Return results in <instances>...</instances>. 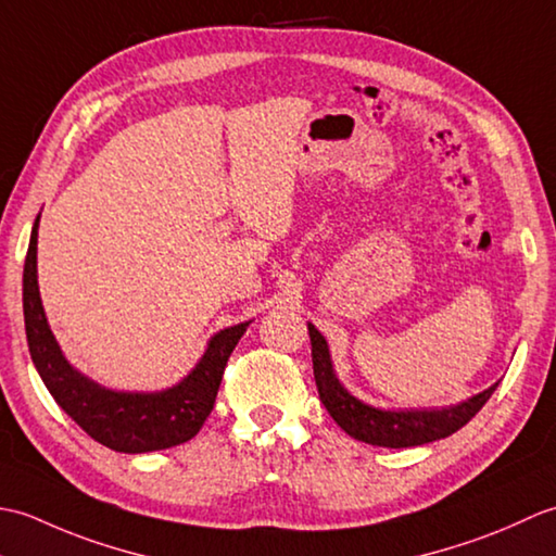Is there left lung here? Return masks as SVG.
I'll return each mask as SVG.
<instances>
[{
    "mask_svg": "<svg viewBox=\"0 0 556 556\" xmlns=\"http://www.w3.org/2000/svg\"><path fill=\"white\" fill-rule=\"evenodd\" d=\"M311 346H313V375L320 401L327 413L337 420V425L353 440L372 444L404 448L428 444L442 437L454 434L456 430L476 416V413L488 404L494 389L500 382L488 387L485 392L460 401L456 406L446 408H416V410H389L365 404L358 396H353L349 389L339 382L334 372L332 356H329L327 339L317 332V327L308 323Z\"/></svg>",
    "mask_w": 556,
    "mask_h": 556,
    "instance_id": "1",
    "label": "left lung"
}]
</instances>
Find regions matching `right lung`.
I'll return each instance as SVG.
<instances>
[{
	"mask_svg": "<svg viewBox=\"0 0 556 556\" xmlns=\"http://www.w3.org/2000/svg\"><path fill=\"white\" fill-rule=\"evenodd\" d=\"M38 227L33 224L23 267V317L35 370L66 416L92 440L124 454H146L184 444L203 428L231 351L253 320L219 329L184 380L160 392H116L74 368L47 323L38 287Z\"/></svg>",
	"mask_w": 556,
	"mask_h": 556,
	"instance_id": "right-lung-1",
	"label": "right lung"
}]
</instances>
